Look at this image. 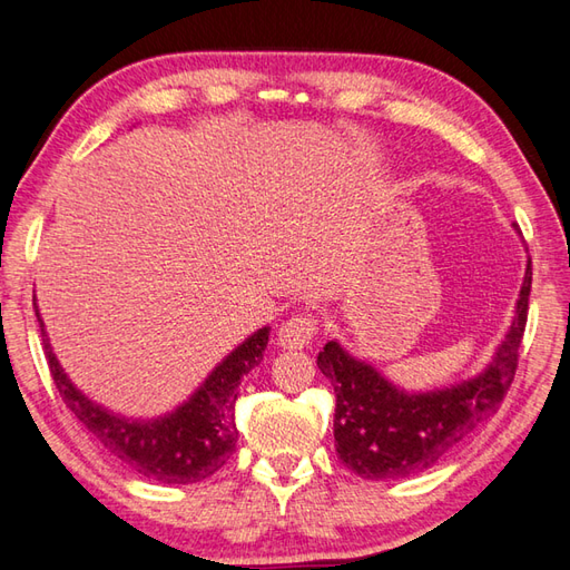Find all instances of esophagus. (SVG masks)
<instances>
[{"label": "esophagus", "instance_id": "esophagus-1", "mask_svg": "<svg viewBox=\"0 0 570 570\" xmlns=\"http://www.w3.org/2000/svg\"><path fill=\"white\" fill-rule=\"evenodd\" d=\"M316 333L318 321L308 316V313H298V316H292L286 323H282V328L276 333V343L284 350H301L311 345Z\"/></svg>", "mask_w": 570, "mask_h": 570}]
</instances>
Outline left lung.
<instances>
[{
	"instance_id": "left-lung-1",
	"label": "left lung",
	"mask_w": 570,
	"mask_h": 570,
	"mask_svg": "<svg viewBox=\"0 0 570 570\" xmlns=\"http://www.w3.org/2000/svg\"><path fill=\"white\" fill-rule=\"evenodd\" d=\"M531 292V259L514 318L485 370L475 377L429 392L396 386L370 362L328 341L318 370L335 392L333 435L343 463L365 480L406 478L433 468L468 433L498 414L517 370Z\"/></svg>"
}]
</instances>
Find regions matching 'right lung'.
<instances>
[{"instance_id": "add662e5", "label": "right lung", "mask_w": 570, "mask_h": 570, "mask_svg": "<svg viewBox=\"0 0 570 570\" xmlns=\"http://www.w3.org/2000/svg\"><path fill=\"white\" fill-rule=\"evenodd\" d=\"M33 311L39 318L48 367L66 406L125 465L166 485H188L210 478L235 453L239 435L235 426L239 384L262 362L264 347L269 343V325L254 331L223 362H217L184 404L156 419H129L92 402L72 384L48 343L36 296Z\"/></svg>"}]
</instances>
